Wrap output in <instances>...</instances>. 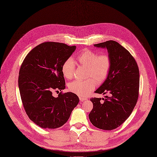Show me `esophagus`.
Returning <instances> with one entry per match:
<instances>
[{
	"label": "esophagus",
	"instance_id": "34e87169",
	"mask_svg": "<svg viewBox=\"0 0 157 157\" xmlns=\"http://www.w3.org/2000/svg\"><path fill=\"white\" fill-rule=\"evenodd\" d=\"M79 100H80L81 101H83L84 100H86V98L82 97H79Z\"/></svg>",
	"mask_w": 157,
	"mask_h": 157
}]
</instances>
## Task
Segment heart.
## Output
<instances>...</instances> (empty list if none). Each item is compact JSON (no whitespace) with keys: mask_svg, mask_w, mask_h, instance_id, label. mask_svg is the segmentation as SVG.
<instances>
[{"mask_svg":"<svg viewBox=\"0 0 157 157\" xmlns=\"http://www.w3.org/2000/svg\"><path fill=\"white\" fill-rule=\"evenodd\" d=\"M77 60L81 65L87 68V78H93L98 83L102 82L107 78L111 67V60L107 55L98 56L95 52L85 50L79 54ZM75 70V63L71 58L67 59L62 67L63 75L69 79L73 77ZM94 79L72 81L69 84V89L79 96H86L96 86V81Z\"/></svg>","mask_w":157,"mask_h":157,"instance_id":"1","label":"heart"}]
</instances>
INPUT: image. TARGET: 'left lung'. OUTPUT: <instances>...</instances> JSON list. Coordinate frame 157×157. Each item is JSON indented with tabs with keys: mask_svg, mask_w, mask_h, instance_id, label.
Wrapping results in <instances>:
<instances>
[{
	"mask_svg": "<svg viewBox=\"0 0 157 157\" xmlns=\"http://www.w3.org/2000/svg\"><path fill=\"white\" fill-rule=\"evenodd\" d=\"M107 49L111 60L107 78L95 91L108 94L104 98H91L93 109L89 115L91 123L103 130L122 124L133 111L139 96V71L129 52L115 40L94 45Z\"/></svg>",
	"mask_w": 157,
	"mask_h": 157,
	"instance_id": "obj_1",
	"label": "left lung"
}]
</instances>
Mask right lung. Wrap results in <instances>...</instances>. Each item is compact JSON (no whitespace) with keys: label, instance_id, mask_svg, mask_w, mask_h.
<instances>
[{"label":"right lung","instance_id":"add662e5","mask_svg":"<svg viewBox=\"0 0 157 157\" xmlns=\"http://www.w3.org/2000/svg\"><path fill=\"white\" fill-rule=\"evenodd\" d=\"M76 47L54 42L42 43L32 49L20 70L18 87L24 109L29 119L42 128L55 129L68 120L79 99L73 92L52 95L65 89L62 71L64 62Z\"/></svg>","mask_w":157,"mask_h":157}]
</instances>
